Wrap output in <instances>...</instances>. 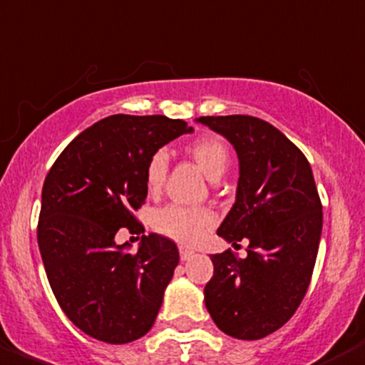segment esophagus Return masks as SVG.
Returning <instances> with one entry per match:
<instances>
[{
    "label": "esophagus",
    "instance_id": "obj_1",
    "mask_svg": "<svg viewBox=\"0 0 365 365\" xmlns=\"http://www.w3.org/2000/svg\"><path fill=\"white\" fill-rule=\"evenodd\" d=\"M179 253H180V260H182V262H186V260H190V258H194V255H195L194 251L188 247H180Z\"/></svg>",
    "mask_w": 365,
    "mask_h": 365
}]
</instances>
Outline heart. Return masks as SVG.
<instances>
[{
	"mask_svg": "<svg viewBox=\"0 0 365 365\" xmlns=\"http://www.w3.org/2000/svg\"><path fill=\"white\" fill-rule=\"evenodd\" d=\"M188 153L197 162L199 168L210 179H220L225 173L230 162V151L220 136H203L188 145ZM168 175V153L157 149L145 164V185L149 192H158ZM216 216L208 208L182 207V205H168L160 208L153 225L158 232L177 240L180 244H195L214 225Z\"/></svg>",
	"mask_w": 365,
	"mask_h": 365,
	"instance_id": "1",
	"label": "heart"
}]
</instances>
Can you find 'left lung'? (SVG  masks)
<instances>
[{
	"label": "left lung",
	"mask_w": 365,
	"mask_h": 365,
	"mask_svg": "<svg viewBox=\"0 0 365 365\" xmlns=\"http://www.w3.org/2000/svg\"><path fill=\"white\" fill-rule=\"evenodd\" d=\"M225 136L240 160L236 203L217 235L247 257L212 255L205 304L220 331L260 339L294 316L307 294L322 238V199L303 151L277 127L255 116H201Z\"/></svg>",
	"instance_id": "left-lung-1"
}]
</instances>
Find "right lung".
<instances>
[{"mask_svg": "<svg viewBox=\"0 0 365 365\" xmlns=\"http://www.w3.org/2000/svg\"><path fill=\"white\" fill-rule=\"evenodd\" d=\"M192 133L166 116L103 118L71 140L43 180L38 247L49 286L77 329L107 344H129L153 327L179 251L160 235L136 253L120 229L144 232L135 212L148 197L153 153Z\"/></svg>", "mask_w": 365, "mask_h": 365, "instance_id": "1", "label": "right lung"}]
</instances>
